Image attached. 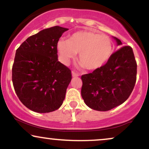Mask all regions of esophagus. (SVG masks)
Wrapping results in <instances>:
<instances>
[{
  "instance_id": "1",
  "label": "esophagus",
  "mask_w": 149,
  "mask_h": 149,
  "mask_svg": "<svg viewBox=\"0 0 149 149\" xmlns=\"http://www.w3.org/2000/svg\"><path fill=\"white\" fill-rule=\"evenodd\" d=\"M72 75L73 77H75L79 76V74L77 72H75V71H72Z\"/></svg>"
}]
</instances>
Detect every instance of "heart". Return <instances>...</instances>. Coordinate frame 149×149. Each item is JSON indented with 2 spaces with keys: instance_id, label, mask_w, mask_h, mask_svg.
<instances>
[{
  "instance_id": "heart-1",
  "label": "heart",
  "mask_w": 149,
  "mask_h": 149,
  "mask_svg": "<svg viewBox=\"0 0 149 149\" xmlns=\"http://www.w3.org/2000/svg\"><path fill=\"white\" fill-rule=\"evenodd\" d=\"M59 59L68 65L79 53V61L88 70H95L105 64L113 50V42L108 36L91 31H80L61 38L57 43Z\"/></svg>"
}]
</instances>
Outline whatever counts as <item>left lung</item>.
Returning <instances> with one entry per match:
<instances>
[{"instance_id": "left-lung-1", "label": "left lung", "mask_w": 149, "mask_h": 149, "mask_svg": "<svg viewBox=\"0 0 149 149\" xmlns=\"http://www.w3.org/2000/svg\"><path fill=\"white\" fill-rule=\"evenodd\" d=\"M117 45H122L114 37ZM137 63L129 45L111 54L105 65L83 74L81 97L92 109L107 111L124 103L131 95L137 79Z\"/></svg>"}]
</instances>
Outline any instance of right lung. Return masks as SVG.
<instances>
[{"mask_svg": "<svg viewBox=\"0 0 149 149\" xmlns=\"http://www.w3.org/2000/svg\"><path fill=\"white\" fill-rule=\"evenodd\" d=\"M68 29L54 26L30 36L16 49L12 65L14 91L24 106L40 113L61 107L72 79L58 61L57 43Z\"/></svg>", "mask_w": 149, "mask_h": 149, "instance_id": "1", "label": "right lung"}]
</instances>
